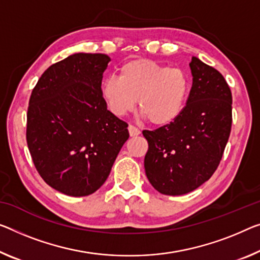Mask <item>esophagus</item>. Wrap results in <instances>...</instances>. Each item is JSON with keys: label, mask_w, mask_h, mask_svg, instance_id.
Returning <instances> with one entry per match:
<instances>
[{"label": "esophagus", "mask_w": 260, "mask_h": 260, "mask_svg": "<svg viewBox=\"0 0 260 260\" xmlns=\"http://www.w3.org/2000/svg\"><path fill=\"white\" fill-rule=\"evenodd\" d=\"M127 130H129V134H130L131 137H136V136H138L139 134H141V130H139L138 127L134 126V125L127 126Z\"/></svg>", "instance_id": "34e87169"}]
</instances>
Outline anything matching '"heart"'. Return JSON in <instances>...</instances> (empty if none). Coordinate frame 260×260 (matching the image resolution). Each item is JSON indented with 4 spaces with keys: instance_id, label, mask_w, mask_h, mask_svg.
I'll use <instances>...</instances> for the list:
<instances>
[{
    "instance_id": "heart-1",
    "label": "heart",
    "mask_w": 260,
    "mask_h": 260,
    "mask_svg": "<svg viewBox=\"0 0 260 260\" xmlns=\"http://www.w3.org/2000/svg\"><path fill=\"white\" fill-rule=\"evenodd\" d=\"M190 91L188 74L150 59L123 63L119 78L108 77L101 83V95L108 109L124 116L138 106L154 125L171 124L180 116Z\"/></svg>"
}]
</instances>
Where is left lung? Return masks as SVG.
Instances as JSON below:
<instances>
[{"mask_svg":"<svg viewBox=\"0 0 260 260\" xmlns=\"http://www.w3.org/2000/svg\"><path fill=\"white\" fill-rule=\"evenodd\" d=\"M193 83L186 107L171 124L144 130L149 143L144 167L151 185L165 195H182L209 180L231 130L233 96L223 75L193 57Z\"/></svg>","mask_w":260,"mask_h":260,"instance_id":"left-lung-1","label":"left lung"}]
</instances>
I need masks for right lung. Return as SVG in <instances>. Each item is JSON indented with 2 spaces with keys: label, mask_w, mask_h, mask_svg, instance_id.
Returning <instances> with one entry per match:
<instances>
[{
  "label": "right lung",
  "mask_w": 260,
  "mask_h": 260,
  "mask_svg": "<svg viewBox=\"0 0 260 260\" xmlns=\"http://www.w3.org/2000/svg\"><path fill=\"white\" fill-rule=\"evenodd\" d=\"M110 58L74 53L44 72L31 94L26 142L38 173L52 188L87 197L109 177L129 138L125 122L101 95Z\"/></svg>",
  "instance_id": "right-lung-1"
}]
</instances>
